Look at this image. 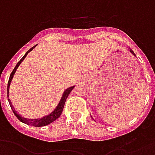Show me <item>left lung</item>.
I'll return each mask as SVG.
<instances>
[{
  "label": "left lung",
  "instance_id": "8db88e82",
  "mask_svg": "<svg viewBox=\"0 0 155 155\" xmlns=\"http://www.w3.org/2000/svg\"><path fill=\"white\" fill-rule=\"evenodd\" d=\"M130 52H131V53H132V54H134V55H135V53H134V52H133V51H132V49H130Z\"/></svg>",
  "mask_w": 155,
  "mask_h": 155
}]
</instances>
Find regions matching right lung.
Wrapping results in <instances>:
<instances>
[{
    "label": "right lung",
    "instance_id": "1",
    "mask_svg": "<svg viewBox=\"0 0 155 155\" xmlns=\"http://www.w3.org/2000/svg\"><path fill=\"white\" fill-rule=\"evenodd\" d=\"M36 45H35L34 47L29 49L28 51L26 52V54H25L23 56V58L20 59L19 62H18V64L15 65V68L12 71V73H11V76H10V78H9V81H8V84H7V97H9V87H10V85H11V82L12 78H13V77H14V74L15 73V71L17 69V68L19 67L20 64H21V62L25 59V58L26 57V55L30 51H32L34 48H35ZM74 87V86L73 87H68V88H67L65 91H64V94L62 96V98H61L60 101H59V103L58 104L57 107L54 109V110L53 112L48 115V116H45L44 117H42L40 119H27V118H24V117H21V116L19 115V114L16 113V111L15 110L14 107L12 106V104H11V101H10V99H8V101H9V103H10V106H11V109H12V111L14 112L15 116L17 117L18 119L20 120L21 122L25 123V124H27V125H32V126H38V127H41V126H45V125H48V124H50V123L54 122L55 120H57L59 116H61V114H62V111H63V109H64V104H65V101H66V99L68 97V95L70 94V92L72 91V90Z\"/></svg>",
    "mask_w": 155,
    "mask_h": 155
}]
</instances>
